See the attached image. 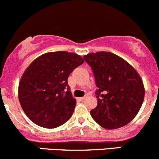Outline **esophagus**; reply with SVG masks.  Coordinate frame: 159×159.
<instances>
[{"label": "esophagus", "instance_id": "34e87169", "mask_svg": "<svg viewBox=\"0 0 159 159\" xmlns=\"http://www.w3.org/2000/svg\"><path fill=\"white\" fill-rule=\"evenodd\" d=\"M84 99H85V97H82V98H78V100L81 101V102H82V101H84Z\"/></svg>", "mask_w": 159, "mask_h": 159}]
</instances>
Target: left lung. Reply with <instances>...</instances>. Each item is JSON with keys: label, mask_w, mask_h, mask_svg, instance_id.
Instances as JSON below:
<instances>
[{"label": "left lung", "mask_w": 159, "mask_h": 159, "mask_svg": "<svg viewBox=\"0 0 159 159\" xmlns=\"http://www.w3.org/2000/svg\"><path fill=\"white\" fill-rule=\"evenodd\" d=\"M92 70L98 105L90 111L106 129L129 124L140 110L145 89L140 76L126 61L111 52L90 53L83 57Z\"/></svg>", "instance_id": "1"}]
</instances>
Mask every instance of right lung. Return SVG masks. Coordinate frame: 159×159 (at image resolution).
<instances>
[{
	"label": "right lung",
	"mask_w": 159,
	"mask_h": 159,
	"mask_svg": "<svg viewBox=\"0 0 159 159\" xmlns=\"http://www.w3.org/2000/svg\"><path fill=\"white\" fill-rule=\"evenodd\" d=\"M83 63L78 54L56 51L40 56L27 68L19 83L18 98L22 109L34 124L54 129L70 119L76 101L68 78Z\"/></svg>",
	"instance_id": "add662e5"
}]
</instances>
